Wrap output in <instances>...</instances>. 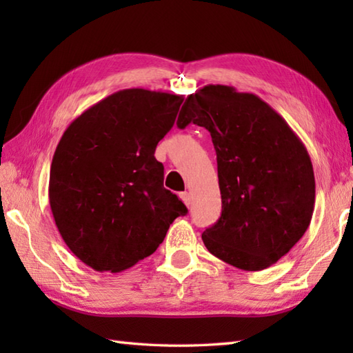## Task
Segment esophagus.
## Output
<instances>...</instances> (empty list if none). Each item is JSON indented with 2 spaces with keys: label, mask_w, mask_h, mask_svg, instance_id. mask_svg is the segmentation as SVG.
Instances as JSON below:
<instances>
[{
  "label": "esophagus",
  "mask_w": 353,
  "mask_h": 353,
  "mask_svg": "<svg viewBox=\"0 0 353 353\" xmlns=\"http://www.w3.org/2000/svg\"><path fill=\"white\" fill-rule=\"evenodd\" d=\"M179 196H181V199L183 200V203L186 205V206H191V196H190V192H181V194H179Z\"/></svg>",
  "instance_id": "34e87169"
}]
</instances>
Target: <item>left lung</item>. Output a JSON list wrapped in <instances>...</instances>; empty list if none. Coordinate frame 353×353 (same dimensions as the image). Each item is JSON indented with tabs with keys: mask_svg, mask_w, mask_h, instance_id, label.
<instances>
[{
	"mask_svg": "<svg viewBox=\"0 0 353 353\" xmlns=\"http://www.w3.org/2000/svg\"><path fill=\"white\" fill-rule=\"evenodd\" d=\"M211 133L221 216L201 234L214 256L259 272L285 256L308 229L316 179L308 150L277 112L250 92L208 85L186 97L179 129Z\"/></svg>",
	"mask_w": 353,
	"mask_h": 353,
	"instance_id": "8db88e82",
	"label": "left lung"
}]
</instances>
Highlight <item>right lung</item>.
<instances>
[{"instance_id":"obj_1","label":"right lung","mask_w":353,"mask_h":353,"mask_svg":"<svg viewBox=\"0 0 353 353\" xmlns=\"http://www.w3.org/2000/svg\"><path fill=\"white\" fill-rule=\"evenodd\" d=\"M181 95L123 89L68 125L50 168L48 197L65 244L95 272L118 273L150 256L188 209L163 188L154 150L174 124Z\"/></svg>"}]
</instances>
